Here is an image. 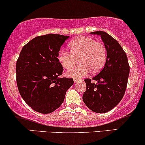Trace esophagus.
Here are the masks:
<instances>
[{
	"instance_id": "34e87169",
	"label": "esophagus",
	"mask_w": 145,
	"mask_h": 145,
	"mask_svg": "<svg viewBox=\"0 0 145 145\" xmlns=\"http://www.w3.org/2000/svg\"><path fill=\"white\" fill-rule=\"evenodd\" d=\"M79 81H80V79H76V78H74V83H76V82H79Z\"/></svg>"
}]
</instances>
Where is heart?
I'll use <instances>...</instances> for the list:
<instances>
[{
  "label": "heart",
  "mask_w": 145,
  "mask_h": 145,
  "mask_svg": "<svg viewBox=\"0 0 145 145\" xmlns=\"http://www.w3.org/2000/svg\"><path fill=\"white\" fill-rule=\"evenodd\" d=\"M69 52L60 51L58 60L65 69H70L77 63L80 65L68 71L66 75L78 79L87 76L91 71L97 74L106 63L107 52L105 44L96 42L93 38L81 36L69 44Z\"/></svg>",
  "instance_id": "obj_1"
}]
</instances>
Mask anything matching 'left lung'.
Listing matches in <instances>:
<instances>
[{"instance_id": "8db88e82", "label": "left lung", "mask_w": 145, "mask_h": 145, "mask_svg": "<svg viewBox=\"0 0 145 145\" xmlns=\"http://www.w3.org/2000/svg\"><path fill=\"white\" fill-rule=\"evenodd\" d=\"M99 35L106 49L107 57L103 70L93 80L85 79L87 89L82 96L85 104L91 111L103 114L114 109L123 98L126 90L129 65L126 53L112 36L105 31H94Z\"/></svg>"}]
</instances>
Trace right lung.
Masks as SVG:
<instances>
[{"label": "right lung", "mask_w": 145, "mask_h": 145, "mask_svg": "<svg viewBox=\"0 0 145 145\" xmlns=\"http://www.w3.org/2000/svg\"><path fill=\"white\" fill-rule=\"evenodd\" d=\"M69 36L49 34L34 38L22 49L16 62L20 94L34 111L50 114L61 105L73 78H60L63 67L58 60L60 47Z\"/></svg>", "instance_id": "obj_1"}]
</instances>
